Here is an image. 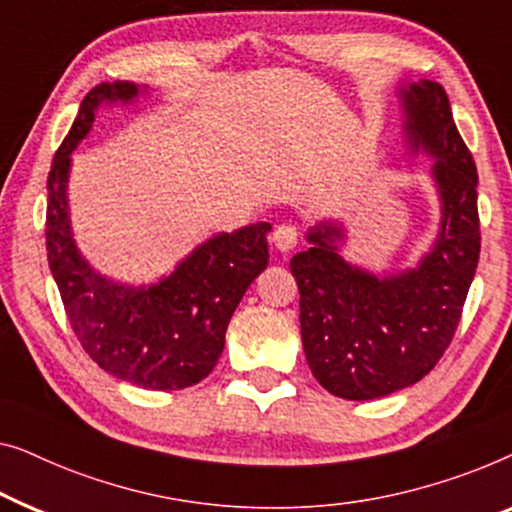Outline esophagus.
Here are the masks:
<instances>
[{
  "label": "esophagus",
  "mask_w": 512,
  "mask_h": 512,
  "mask_svg": "<svg viewBox=\"0 0 512 512\" xmlns=\"http://www.w3.org/2000/svg\"><path fill=\"white\" fill-rule=\"evenodd\" d=\"M273 246H276L280 253H290V250L297 246L299 243V229L294 225H278L273 229V236H271Z\"/></svg>",
  "instance_id": "34e87169"
}]
</instances>
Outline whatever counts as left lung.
Wrapping results in <instances>:
<instances>
[{"instance_id": "left-lung-1", "label": "left lung", "mask_w": 512, "mask_h": 512, "mask_svg": "<svg viewBox=\"0 0 512 512\" xmlns=\"http://www.w3.org/2000/svg\"><path fill=\"white\" fill-rule=\"evenodd\" d=\"M408 146L434 157L441 232L415 269L378 278L338 255L343 229L320 222L292 257L306 362L334 397L369 401L417 383L455 336L480 257L478 171L434 81L401 90Z\"/></svg>"}]
</instances>
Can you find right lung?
Here are the masks:
<instances>
[{
    "label": "right lung",
    "instance_id": "obj_1",
    "mask_svg": "<svg viewBox=\"0 0 512 512\" xmlns=\"http://www.w3.org/2000/svg\"><path fill=\"white\" fill-rule=\"evenodd\" d=\"M134 83H102L83 99L48 174L46 250L69 325L83 350L111 376L148 390H183L204 380L225 348L229 320L269 264V222L218 234L192 250L171 276L129 287L99 276L69 225L71 153L88 136L97 106L132 102Z\"/></svg>",
    "mask_w": 512,
    "mask_h": 512
}]
</instances>
